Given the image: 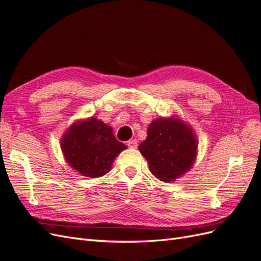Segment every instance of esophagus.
<instances>
[{
    "mask_svg": "<svg viewBox=\"0 0 261 261\" xmlns=\"http://www.w3.org/2000/svg\"><path fill=\"white\" fill-rule=\"evenodd\" d=\"M128 146V148H132V149H135L137 148V140L134 139V140H129L127 141V144H126Z\"/></svg>",
    "mask_w": 261,
    "mask_h": 261,
    "instance_id": "34e87169",
    "label": "esophagus"
}]
</instances>
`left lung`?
Returning a JSON list of instances; mask_svg holds the SVG:
<instances>
[{
    "label": "left lung",
    "mask_w": 261,
    "mask_h": 261,
    "mask_svg": "<svg viewBox=\"0 0 261 261\" xmlns=\"http://www.w3.org/2000/svg\"><path fill=\"white\" fill-rule=\"evenodd\" d=\"M149 170L162 181H174L193 168L198 139L193 127L173 114L159 117L148 126L147 138L138 147Z\"/></svg>",
    "instance_id": "8db88e82"
}]
</instances>
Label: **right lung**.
<instances>
[{
  "instance_id": "right-lung-1",
  "label": "right lung",
  "mask_w": 261,
  "mask_h": 261,
  "mask_svg": "<svg viewBox=\"0 0 261 261\" xmlns=\"http://www.w3.org/2000/svg\"><path fill=\"white\" fill-rule=\"evenodd\" d=\"M60 145L69 167L91 178L109 173L115 158L127 148L116 140L111 126L93 116L74 122L63 134Z\"/></svg>"
}]
</instances>
